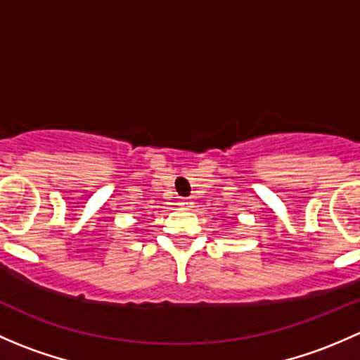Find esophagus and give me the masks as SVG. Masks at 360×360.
Instances as JSON below:
<instances>
[{
	"label": "esophagus",
	"instance_id": "esophagus-1",
	"mask_svg": "<svg viewBox=\"0 0 360 360\" xmlns=\"http://www.w3.org/2000/svg\"><path fill=\"white\" fill-rule=\"evenodd\" d=\"M191 203H193V202H191L190 198H181V200H179L181 207H191Z\"/></svg>",
	"mask_w": 360,
	"mask_h": 360
}]
</instances>
